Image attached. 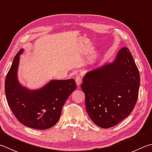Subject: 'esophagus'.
I'll return each instance as SVG.
<instances>
[{"instance_id": "34e87169", "label": "esophagus", "mask_w": 152, "mask_h": 152, "mask_svg": "<svg viewBox=\"0 0 152 152\" xmlns=\"http://www.w3.org/2000/svg\"><path fill=\"white\" fill-rule=\"evenodd\" d=\"M75 80H76V83L77 84V86H79L81 84L82 82V76L81 75H78V76H77L76 77Z\"/></svg>"}]
</instances>
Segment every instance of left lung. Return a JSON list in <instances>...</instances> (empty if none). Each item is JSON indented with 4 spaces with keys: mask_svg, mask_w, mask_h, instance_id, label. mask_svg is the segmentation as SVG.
<instances>
[{
    "mask_svg": "<svg viewBox=\"0 0 152 152\" xmlns=\"http://www.w3.org/2000/svg\"><path fill=\"white\" fill-rule=\"evenodd\" d=\"M82 82L88 114L100 128L117 125L134 110L140 76L128 48L120 49L112 62L88 72Z\"/></svg>",
    "mask_w": 152,
    "mask_h": 152,
    "instance_id": "1",
    "label": "left lung"
}]
</instances>
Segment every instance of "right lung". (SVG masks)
<instances>
[{
	"instance_id": "right-lung-1",
	"label": "right lung",
	"mask_w": 152,
	"mask_h": 152,
	"mask_svg": "<svg viewBox=\"0 0 152 152\" xmlns=\"http://www.w3.org/2000/svg\"><path fill=\"white\" fill-rule=\"evenodd\" d=\"M20 50L14 58L5 79V94L13 114L24 126L46 129L59 120L62 107L76 85L74 79L53 80L38 90H29L18 80Z\"/></svg>"
}]
</instances>
